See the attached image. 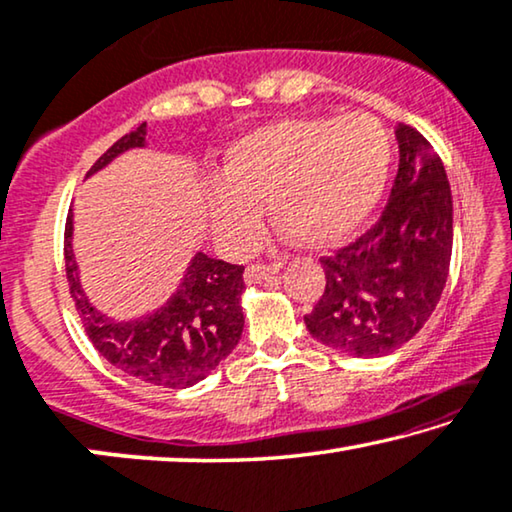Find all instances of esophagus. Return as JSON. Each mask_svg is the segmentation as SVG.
Segmentation results:
<instances>
[{
    "label": "esophagus",
    "mask_w": 512,
    "mask_h": 512,
    "mask_svg": "<svg viewBox=\"0 0 512 512\" xmlns=\"http://www.w3.org/2000/svg\"><path fill=\"white\" fill-rule=\"evenodd\" d=\"M280 269V264H250L246 269V282L248 285H255V282H262L269 276H273Z\"/></svg>",
    "instance_id": "esophagus-1"
}]
</instances>
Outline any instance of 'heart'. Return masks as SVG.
<instances>
[{
	"label": "heart",
	"mask_w": 512,
	"mask_h": 512,
	"mask_svg": "<svg viewBox=\"0 0 512 512\" xmlns=\"http://www.w3.org/2000/svg\"><path fill=\"white\" fill-rule=\"evenodd\" d=\"M391 135L365 112L345 117L280 119L230 144L220 186L207 195L216 241L248 253L262 232L259 207L305 246L322 248L356 232L384 193Z\"/></svg>",
	"instance_id": "obj_1"
}]
</instances>
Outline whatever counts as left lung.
<instances>
[{
	"instance_id": "1",
	"label": "left lung",
	"mask_w": 512,
	"mask_h": 512,
	"mask_svg": "<svg viewBox=\"0 0 512 512\" xmlns=\"http://www.w3.org/2000/svg\"><path fill=\"white\" fill-rule=\"evenodd\" d=\"M398 174L368 232L322 257L326 287L303 317L312 338L352 356H386L423 329L446 287L453 197L432 144L395 126Z\"/></svg>"
}]
</instances>
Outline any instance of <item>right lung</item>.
<instances>
[{"label":"right lung","instance_id":"add662e5","mask_svg":"<svg viewBox=\"0 0 512 512\" xmlns=\"http://www.w3.org/2000/svg\"><path fill=\"white\" fill-rule=\"evenodd\" d=\"M147 124L121 137L91 165L87 177L119 154L144 147ZM66 280L75 310L98 354L126 375L163 388H188L216 370L243 331V266L197 253L163 308L133 322H114L89 303L73 255V209L64 232Z\"/></svg>","mask_w":512,"mask_h":512}]
</instances>
